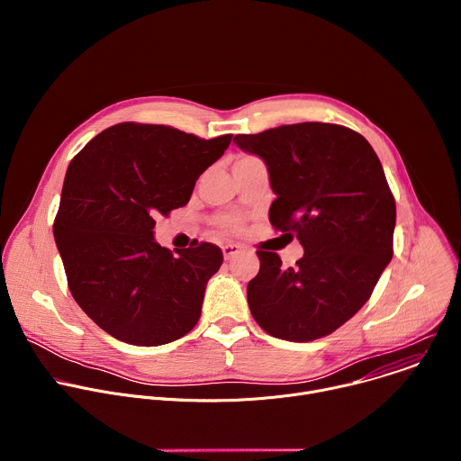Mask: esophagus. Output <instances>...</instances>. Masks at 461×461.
I'll return each instance as SVG.
<instances>
[{
	"label": "esophagus",
	"mask_w": 461,
	"mask_h": 461,
	"mask_svg": "<svg viewBox=\"0 0 461 461\" xmlns=\"http://www.w3.org/2000/svg\"><path fill=\"white\" fill-rule=\"evenodd\" d=\"M240 251H242V248L237 246V244H226V246H222V253H224V258H226V260H231V258L237 257Z\"/></svg>",
	"instance_id": "34e87169"
}]
</instances>
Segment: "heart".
<instances>
[{
	"mask_svg": "<svg viewBox=\"0 0 461 461\" xmlns=\"http://www.w3.org/2000/svg\"><path fill=\"white\" fill-rule=\"evenodd\" d=\"M242 158H249V157H242ZM219 224L224 231H230V233H233L240 228V221L237 217H222V219H219Z\"/></svg>",
	"mask_w": 461,
	"mask_h": 461,
	"instance_id": "b5f03b06",
	"label": "heart"
}]
</instances>
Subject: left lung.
I'll return each instance as SVG.
<instances>
[{
    "mask_svg": "<svg viewBox=\"0 0 461 461\" xmlns=\"http://www.w3.org/2000/svg\"><path fill=\"white\" fill-rule=\"evenodd\" d=\"M233 142L265 160L277 194L270 222L304 248L294 268L274 251H257L260 270L248 283L253 319L285 341L332 334L370 299L393 253L396 201L375 151L356 131L322 122Z\"/></svg>",
    "mask_w": 461,
    "mask_h": 461,
    "instance_id": "8db88e82",
    "label": "left lung"
}]
</instances>
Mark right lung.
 Returning <instances> with one entry per match:
<instances>
[{"label":"right lung","instance_id":"right-lung-1","mask_svg":"<svg viewBox=\"0 0 461 461\" xmlns=\"http://www.w3.org/2000/svg\"><path fill=\"white\" fill-rule=\"evenodd\" d=\"M231 137L204 140L169 125L123 122L71 160L52 231L75 301L114 339L158 347L199 322L222 251L212 242L176 253L162 248L155 217L187 204Z\"/></svg>","mask_w":461,"mask_h":461}]
</instances>
